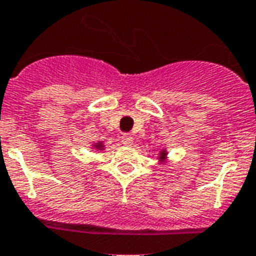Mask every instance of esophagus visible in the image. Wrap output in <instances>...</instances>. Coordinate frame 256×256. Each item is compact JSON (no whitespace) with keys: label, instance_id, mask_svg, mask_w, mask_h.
<instances>
[{"label":"esophagus","instance_id":"esophagus-1","mask_svg":"<svg viewBox=\"0 0 256 256\" xmlns=\"http://www.w3.org/2000/svg\"><path fill=\"white\" fill-rule=\"evenodd\" d=\"M121 140L124 144H132V134H128V132H124L121 136Z\"/></svg>","mask_w":256,"mask_h":256}]
</instances>
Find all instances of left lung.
I'll use <instances>...</instances> for the list:
<instances>
[{
    "mask_svg": "<svg viewBox=\"0 0 256 256\" xmlns=\"http://www.w3.org/2000/svg\"><path fill=\"white\" fill-rule=\"evenodd\" d=\"M162 156H164V154H162Z\"/></svg>",
    "mask_w": 256,
    "mask_h": 256,
    "instance_id": "obj_1",
    "label": "left lung"
}]
</instances>
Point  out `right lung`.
Returning a JSON list of instances; mask_svg holds the SVG:
<instances>
[{"label":"right lung","mask_w":256,"mask_h":256,"mask_svg":"<svg viewBox=\"0 0 256 256\" xmlns=\"http://www.w3.org/2000/svg\"><path fill=\"white\" fill-rule=\"evenodd\" d=\"M96 147H102V144H100V143H98V144L96 146Z\"/></svg>","instance_id":"obj_1"}]
</instances>
